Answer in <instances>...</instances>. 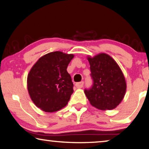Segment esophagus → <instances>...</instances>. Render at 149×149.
I'll return each mask as SVG.
<instances>
[{
	"instance_id": "34e87169",
	"label": "esophagus",
	"mask_w": 149,
	"mask_h": 149,
	"mask_svg": "<svg viewBox=\"0 0 149 149\" xmlns=\"http://www.w3.org/2000/svg\"><path fill=\"white\" fill-rule=\"evenodd\" d=\"M83 85H84V83L83 81H81V82H79V83H76V87L77 88H79V89H81V88H82L83 87Z\"/></svg>"
}]
</instances>
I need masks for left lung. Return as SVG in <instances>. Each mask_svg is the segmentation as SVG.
<instances>
[{
  "mask_svg": "<svg viewBox=\"0 0 149 149\" xmlns=\"http://www.w3.org/2000/svg\"><path fill=\"white\" fill-rule=\"evenodd\" d=\"M93 85L85 90L91 105L101 110L115 109L124 97L126 82L121 68L105 53L87 56Z\"/></svg>",
  "mask_w": 149,
  "mask_h": 149,
  "instance_id": "8db88e82",
  "label": "left lung"
}]
</instances>
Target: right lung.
I'll return each instance as SVG.
<instances>
[{"mask_svg":"<svg viewBox=\"0 0 149 149\" xmlns=\"http://www.w3.org/2000/svg\"><path fill=\"white\" fill-rule=\"evenodd\" d=\"M72 54L56 51L39 58L27 75V90L36 106L45 112L57 111L67 105L73 83L66 68Z\"/></svg>","mask_w":149,"mask_h":149,"instance_id":"add662e5","label":"right lung"}]
</instances>
